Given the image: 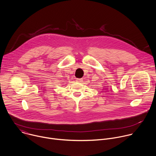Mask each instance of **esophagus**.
<instances>
[{"instance_id":"34e87169","label":"esophagus","mask_w":156,"mask_h":156,"mask_svg":"<svg viewBox=\"0 0 156 156\" xmlns=\"http://www.w3.org/2000/svg\"><path fill=\"white\" fill-rule=\"evenodd\" d=\"M76 81H78V82H83V79H81V78H77L76 79Z\"/></svg>"}]
</instances>
